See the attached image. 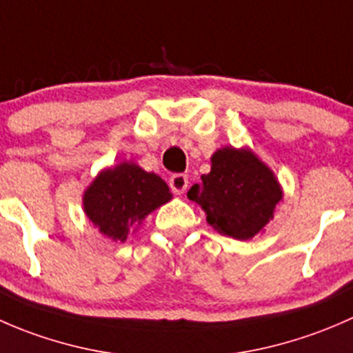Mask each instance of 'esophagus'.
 <instances>
[{
	"label": "esophagus",
	"instance_id": "34e87169",
	"mask_svg": "<svg viewBox=\"0 0 353 353\" xmlns=\"http://www.w3.org/2000/svg\"><path fill=\"white\" fill-rule=\"evenodd\" d=\"M169 186L176 194H183L188 188V176L186 174H172L169 179Z\"/></svg>",
	"mask_w": 353,
	"mask_h": 353
}]
</instances>
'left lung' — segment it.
<instances>
[{
  "label": "left lung",
  "instance_id": "obj_1",
  "mask_svg": "<svg viewBox=\"0 0 353 353\" xmlns=\"http://www.w3.org/2000/svg\"><path fill=\"white\" fill-rule=\"evenodd\" d=\"M188 198L205 210L216 232L245 241L273 219L282 190L272 170L252 152L227 147L213 154L212 170L191 186Z\"/></svg>",
  "mask_w": 353,
  "mask_h": 353
}]
</instances>
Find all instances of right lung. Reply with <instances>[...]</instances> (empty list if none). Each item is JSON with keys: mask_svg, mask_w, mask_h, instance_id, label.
<instances>
[{"mask_svg": "<svg viewBox=\"0 0 353 353\" xmlns=\"http://www.w3.org/2000/svg\"><path fill=\"white\" fill-rule=\"evenodd\" d=\"M167 184L134 163L102 170L83 196L85 213L104 236L124 241L128 230L170 199Z\"/></svg>", "mask_w": 353, "mask_h": 353, "instance_id": "obj_1", "label": "right lung"}]
</instances>
